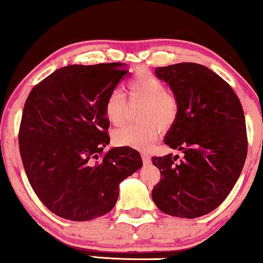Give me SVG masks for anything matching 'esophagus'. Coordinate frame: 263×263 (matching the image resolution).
Returning a JSON list of instances; mask_svg holds the SVG:
<instances>
[{"label": "esophagus", "mask_w": 263, "mask_h": 263, "mask_svg": "<svg viewBox=\"0 0 263 263\" xmlns=\"http://www.w3.org/2000/svg\"><path fill=\"white\" fill-rule=\"evenodd\" d=\"M141 158H142V162H144V164H149V163H151V157H149L148 153L142 152Z\"/></svg>", "instance_id": "obj_1"}]
</instances>
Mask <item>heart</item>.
I'll return each instance as SVG.
<instances>
[{
    "label": "heart",
    "instance_id": "1",
    "mask_svg": "<svg viewBox=\"0 0 263 263\" xmlns=\"http://www.w3.org/2000/svg\"><path fill=\"white\" fill-rule=\"evenodd\" d=\"M130 101H141L139 123L125 124L114 133L115 144L136 149H147L156 141L161 130H169L180 115L179 99L166 88L161 78L149 70L140 69L125 84ZM127 100L121 91L114 90L104 104V115L111 124L123 123Z\"/></svg>",
    "mask_w": 263,
    "mask_h": 263
}]
</instances>
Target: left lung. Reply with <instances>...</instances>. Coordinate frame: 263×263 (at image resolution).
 Returning a JSON list of instances; mask_svg holds the SVG:
<instances>
[{"label": "left lung", "mask_w": 263, "mask_h": 263, "mask_svg": "<svg viewBox=\"0 0 263 263\" xmlns=\"http://www.w3.org/2000/svg\"><path fill=\"white\" fill-rule=\"evenodd\" d=\"M180 102L164 142L179 156L152 157L161 172L152 199L172 216L196 219L216 209L233 189L248 153L244 111L226 81L200 64L156 69Z\"/></svg>", "instance_id": "8db88e82"}]
</instances>
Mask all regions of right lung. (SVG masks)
<instances>
[{
  "mask_svg": "<svg viewBox=\"0 0 263 263\" xmlns=\"http://www.w3.org/2000/svg\"><path fill=\"white\" fill-rule=\"evenodd\" d=\"M124 64L69 65L36 84L24 105L19 149L30 185L58 216L89 221L107 214L119 183L142 166L140 153L110 144L107 95L128 76Z\"/></svg>",
  "mask_w": 263,
  "mask_h": 263,
  "instance_id": "right-lung-1",
  "label": "right lung"
}]
</instances>
